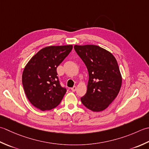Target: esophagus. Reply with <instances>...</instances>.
<instances>
[{"label":"esophagus","instance_id":"esophagus-1","mask_svg":"<svg viewBox=\"0 0 149 149\" xmlns=\"http://www.w3.org/2000/svg\"><path fill=\"white\" fill-rule=\"evenodd\" d=\"M71 89V91H73V92H74V91H76V90H77V87H76V86H74L73 87H72Z\"/></svg>","mask_w":149,"mask_h":149}]
</instances>
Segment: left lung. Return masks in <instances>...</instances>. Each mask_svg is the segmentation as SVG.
I'll return each mask as SVG.
<instances>
[{"mask_svg": "<svg viewBox=\"0 0 149 149\" xmlns=\"http://www.w3.org/2000/svg\"><path fill=\"white\" fill-rule=\"evenodd\" d=\"M74 48L89 72L87 93L81 102L94 112L104 111L116 98L122 83L117 60L98 45H74Z\"/></svg>", "mask_w": 149, "mask_h": 149, "instance_id": "1", "label": "left lung"}]
</instances>
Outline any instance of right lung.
I'll return each mask as SVG.
<instances>
[{
    "label": "right lung",
    "mask_w": 149,
    "mask_h": 149,
    "mask_svg": "<svg viewBox=\"0 0 149 149\" xmlns=\"http://www.w3.org/2000/svg\"><path fill=\"white\" fill-rule=\"evenodd\" d=\"M72 49V45L44 47L25 66L23 87L27 98L35 107L49 111L62 101L67 90L60 86L56 68Z\"/></svg>",
    "instance_id": "right-lung-1"
}]
</instances>
